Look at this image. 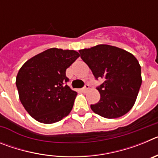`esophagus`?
<instances>
[{"label":"esophagus","mask_w":158,"mask_h":158,"mask_svg":"<svg viewBox=\"0 0 158 158\" xmlns=\"http://www.w3.org/2000/svg\"><path fill=\"white\" fill-rule=\"evenodd\" d=\"M89 85H87V84H86L83 87V89H82V91H83L84 93H86V92H87L88 90H89Z\"/></svg>","instance_id":"34e87169"}]
</instances>
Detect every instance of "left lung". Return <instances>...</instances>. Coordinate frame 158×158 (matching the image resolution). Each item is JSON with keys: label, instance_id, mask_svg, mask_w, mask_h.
<instances>
[{"label": "left lung", "instance_id": "left-lung-1", "mask_svg": "<svg viewBox=\"0 0 158 158\" xmlns=\"http://www.w3.org/2000/svg\"><path fill=\"white\" fill-rule=\"evenodd\" d=\"M79 52L96 80H104L96 88L100 94V100L91 104V109L107 118L127 114L135 104L142 85L139 61L125 50L106 44Z\"/></svg>", "mask_w": 158, "mask_h": 158}]
</instances>
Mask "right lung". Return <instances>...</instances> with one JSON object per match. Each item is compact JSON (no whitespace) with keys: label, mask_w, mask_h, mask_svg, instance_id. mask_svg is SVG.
I'll list each match as a JSON object with an SVG mask.
<instances>
[{"label":"right lung","mask_w":158,"mask_h":158,"mask_svg":"<svg viewBox=\"0 0 158 158\" xmlns=\"http://www.w3.org/2000/svg\"><path fill=\"white\" fill-rule=\"evenodd\" d=\"M79 56L75 51L51 48L22 65L16 80L19 100L38 122L54 123L69 114L77 93L66 85L65 71Z\"/></svg>","instance_id":"obj_1"}]
</instances>
